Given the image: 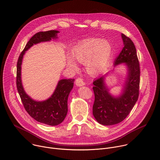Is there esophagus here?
Instances as JSON below:
<instances>
[{"mask_svg": "<svg viewBox=\"0 0 160 160\" xmlns=\"http://www.w3.org/2000/svg\"><path fill=\"white\" fill-rule=\"evenodd\" d=\"M75 84H76L77 86L80 87V86L84 85H85V82H83V79L82 78H78L75 80Z\"/></svg>", "mask_w": 160, "mask_h": 160, "instance_id": "esophagus-1", "label": "esophagus"}]
</instances>
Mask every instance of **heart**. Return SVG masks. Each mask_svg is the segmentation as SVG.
I'll return each mask as SVG.
<instances>
[{
	"mask_svg": "<svg viewBox=\"0 0 160 160\" xmlns=\"http://www.w3.org/2000/svg\"><path fill=\"white\" fill-rule=\"evenodd\" d=\"M73 58L80 62H86L88 71L95 74L102 70L107 64L111 54L110 43L99 38H90L83 41L73 49ZM72 58H68V64L75 67Z\"/></svg>",
	"mask_w": 160,
	"mask_h": 160,
	"instance_id": "obj_1",
	"label": "heart"
}]
</instances>
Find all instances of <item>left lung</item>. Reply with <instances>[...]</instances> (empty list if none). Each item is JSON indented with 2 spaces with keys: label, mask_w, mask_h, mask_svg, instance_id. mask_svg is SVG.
I'll return each instance as SVG.
<instances>
[{
  "label": "left lung",
  "mask_w": 160,
  "mask_h": 160,
  "mask_svg": "<svg viewBox=\"0 0 160 160\" xmlns=\"http://www.w3.org/2000/svg\"><path fill=\"white\" fill-rule=\"evenodd\" d=\"M124 47L115 60L114 66L121 63L127 66L128 75L122 94L114 97L104 84V76L95 79L93 90L95 100L92 113L98 123L103 125H112L125 120L139 98L140 66L136 49L132 40L122 34Z\"/></svg>",
  "instance_id": "1"
}]
</instances>
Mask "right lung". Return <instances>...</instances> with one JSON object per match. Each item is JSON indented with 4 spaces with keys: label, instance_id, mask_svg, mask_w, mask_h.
Wrapping results in <instances>:
<instances>
[{
    "label": "right lung",
    "instance_id": "obj_1",
    "mask_svg": "<svg viewBox=\"0 0 160 160\" xmlns=\"http://www.w3.org/2000/svg\"><path fill=\"white\" fill-rule=\"evenodd\" d=\"M58 33L59 32L56 30H49L40 32L35 34L20 54L17 62L16 86L25 110L36 121L51 126L58 125L64 120L68 112V96L73 87L75 79L59 80L51 98L44 101H35L26 94L22 87L21 80V66L23 55L33 44L56 38Z\"/></svg>",
    "mask_w": 160,
    "mask_h": 160
}]
</instances>
